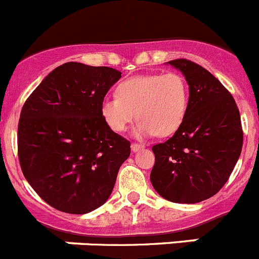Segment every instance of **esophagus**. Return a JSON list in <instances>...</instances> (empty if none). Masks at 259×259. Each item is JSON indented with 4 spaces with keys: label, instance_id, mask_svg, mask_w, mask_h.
<instances>
[{
    "label": "esophagus",
    "instance_id": "esophagus-1",
    "mask_svg": "<svg viewBox=\"0 0 259 259\" xmlns=\"http://www.w3.org/2000/svg\"><path fill=\"white\" fill-rule=\"evenodd\" d=\"M145 148V146L143 145H138V143H133L132 145V151L133 152H138L139 150H143Z\"/></svg>",
    "mask_w": 259,
    "mask_h": 259
}]
</instances>
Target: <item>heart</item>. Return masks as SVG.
I'll return each instance as SVG.
<instances>
[{
	"label": "heart",
	"instance_id": "obj_1",
	"mask_svg": "<svg viewBox=\"0 0 259 259\" xmlns=\"http://www.w3.org/2000/svg\"><path fill=\"white\" fill-rule=\"evenodd\" d=\"M188 105V82L181 74L172 71L122 80L117 86L116 96L103 99L100 113L108 127L116 133L126 130L137 116V137H167L183 125Z\"/></svg>",
	"mask_w": 259,
	"mask_h": 259
}]
</instances>
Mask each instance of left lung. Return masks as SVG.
Instances as JSON below:
<instances>
[{"label": "left lung", "instance_id": "left-lung-1", "mask_svg": "<svg viewBox=\"0 0 259 259\" xmlns=\"http://www.w3.org/2000/svg\"><path fill=\"white\" fill-rule=\"evenodd\" d=\"M167 64L185 76L189 105L172 138L152 147L150 180L168 201L198 203L228 181L241 154V118L235 99L210 71L184 58Z\"/></svg>", "mask_w": 259, "mask_h": 259}]
</instances>
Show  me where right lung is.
I'll return each instance as SVG.
<instances>
[{"label":"right lung","instance_id":"add662e5","mask_svg":"<svg viewBox=\"0 0 259 259\" xmlns=\"http://www.w3.org/2000/svg\"><path fill=\"white\" fill-rule=\"evenodd\" d=\"M121 73L66 62L41 80L18 125L22 172L42 201L67 213L107 202L130 142L108 127L100 104Z\"/></svg>","mask_w":259,"mask_h":259}]
</instances>
